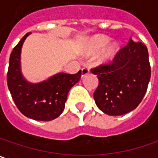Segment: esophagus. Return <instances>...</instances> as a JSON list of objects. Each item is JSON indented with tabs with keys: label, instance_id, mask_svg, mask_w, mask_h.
Segmentation results:
<instances>
[{
	"label": "esophagus",
	"instance_id": "esophagus-1",
	"mask_svg": "<svg viewBox=\"0 0 158 158\" xmlns=\"http://www.w3.org/2000/svg\"><path fill=\"white\" fill-rule=\"evenodd\" d=\"M89 73V69L87 68V67H84L81 69V77H85L87 74Z\"/></svg>",
	"mask_w": 158,
	"mask_h": 158
}]
</instances>
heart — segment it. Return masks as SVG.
Wrapping results in <instances>:
<instances>
[{"instance_id":"b5f03b06","label":"heart","mask_w":158,"mask_h":158,"mask_svg":"<svg viewBox=\"0 0 158 158\" xmlns=\"http://www.w3.org/2000/svg\"><path fill=\"white\" fill-rule=\"evenodd\" d=\"M110 40L111 39L106 35H96V36H94L90 40L89 44H88L89 52H97L104 49L110 42ZM118 49H119V45L117 43H110L106 47V48L102 52V54L100 55V57H99L100 61L104 62V61H108V60H112L114 57L116 52H118Z\"/></svg>"}]
</instances>
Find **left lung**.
Returning a JSON list of instances; mask_svg holds the SVG:
<instances>
[{
	"label": "left lung",
	"mask_w": 158,
	"mask_h": 158,
	"mask_svg": "<svg viewBox=\"0 0 158 158\" xmlns=\"http://www.w3.org/2000/svg\"><path fill=\"white\" fill-rule=\"evenodd\" d=\"M99 80L94 93L98 107L117 116L134 110L142 101L151 77L147 46L133 42L120 49L113 61L91 69Z\"/></svg>",
	"instance_id": "1"
}]
</instances>
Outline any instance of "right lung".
Listing matches in <instances>:
<instances>
[{"label": "right lung", "instance_id": "right-lung-1", "mask_svg": "<svg viewBox=\"0 0 158 158\" xmlns=\"http://www.w3.org/2000/svg\"><path fill=\"white\" fill-rule=\"evenodd\" d=\"M29 35L26 34L10 53L7 73L8 88L22 114L36 121H52L63 112L68 93L79 82L81 70L76 74L57 73L39 83L26 80L20 69V52Z\"/></svg>", "mask_w": 158, "mask_h": 158}]
</instances>
